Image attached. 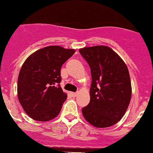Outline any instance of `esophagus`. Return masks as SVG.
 <instances>
[{
  "instance_id": "obj_1",
  "label": "esophagus",
  "mask_w": 153,
  "mask_h": 153,
  "mask_svg": "<svg viewBox=\"0 0 153 153\" xmlns=\"http://www.w3.org/2000/svg\"><path fill=\"white\" fill-rule=\"evenodd\" d=\"M76 94H77L76 92H71V95H72V97H76Z\"/></svg>"
}]
</instances>
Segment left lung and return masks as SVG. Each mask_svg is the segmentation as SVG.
<instances>
[{
	"label": "left lung",
	"instance_id": "left-lung-1",
	"mask_svg": "<svg viewBox=\"0 0 153 153\" xmlns=\"http://www.w3.org/2000/svg\"><path fill=\"white\" fill-rule=\"evenodd\" d=\"M91 68L90 102L82 109L85 119L97 128L113 126L126 113L131 97L127 66L111 48L104 45L79 49Z\"/></svg>",
	"mask_w": 153,
	"mask_h": 153
}]
</instances>
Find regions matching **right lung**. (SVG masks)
<instances>
[{
	"label": "right lung",
	"instance_id": "1",
	"mask_svg": "<svg viewBox=\"0 0 153 153\" xmlns=\"http://www.w3.org/2000/svg\"><path fill=\"white\" fill-rule=\"evenodd\" d=\"M74 49L48 46L27 57L18 78V98L32 119L46 122L55 118L67 99L59 85L61 68Z\"/></svg>",
	"mask_w": 153,
	"mask_h": 153
}]
</instances>
